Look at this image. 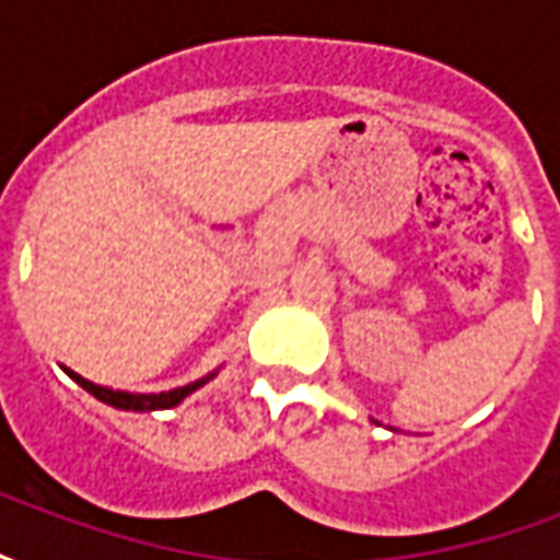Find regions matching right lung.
Segmentation results:
<instances>
[{
  "mask_svg": "<svg viewBox=\"0 0 560 560\" xmlns=\"http://www.w3.org/2000/svg\"><path fill=\"white\" fill-rule=\"evenodd\" d=\"M68 375L74 377L86 393H92L95 399L104 401V405H114V408H119V411H164V408L179 405L185 396H191L197 387H203V384L209 381V377H203V381H195V384H188V387L171 389V393H149V396H143V393H114V389L95 387V384H90L86 377L74 375V372H68Z\"/></svg>",
  "mask_w": 560,
  "mask_h": 560,
  "instance_id": "right-lung-1",
  "label": "right lung"
}]
</instances>
